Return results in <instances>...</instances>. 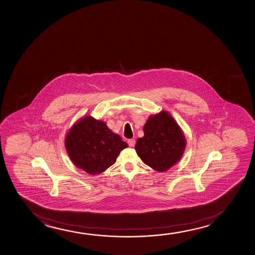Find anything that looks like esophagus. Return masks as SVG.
<instances>
[{
	"label": "esophagus",
	"mask_w": 255,
	"mask_h": 255,
	"mask_svg": "<svg viewBox=\"0 0 255 255\" xmlns=\"http://www.w3.org/2000/svg\"><path fill=\"white\" fill-rule=\"evenodd\" d=\"M135 143H136V141L135 139H129L128 140V144H129V146L133 147L135 145Z\"/></svg>",
	"instance_id": "34e87169"
}]
</instances>
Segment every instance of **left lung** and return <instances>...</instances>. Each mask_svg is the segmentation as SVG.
<instances>
[{
	"mask_svg": "<svg viewBox=\"0 0 255 255\" xmlns=\"http://www.w3.org/2000/svg\"><path fill=\"white\" fill-rule=\"evenodd\" d=\"M144 136L136 140L135 150L144 164L157 171L169 170L184 153L185 137L168 112L150 116L143 126Z\"/></svg>",
	"mask_w": 255,
	"mask_h": 255,
	"instance_id": "left-lung-1",
	"label": "left lung"
}]
</instances>
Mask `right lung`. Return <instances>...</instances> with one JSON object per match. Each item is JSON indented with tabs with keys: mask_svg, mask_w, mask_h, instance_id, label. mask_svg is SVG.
Returning a JSON list of instances; mask_svg holds the SVG:
<instances>
[{
	"mask_svg": "<svg viewBox=\"0 0 255 255\" xmlns=\"http://www.w3.org/2000/svg\"><path fill=\"white\" fill-rule=\"evenodd\" d=\"M128 147L121 136L105 122L86 116L67 133L65 148L77 167L91 175L99 174L115 163L121 150Z\"/></svg>",
	"mask_w": 255,
	"mask_h": 255,
	"instance_id": "obj_1",
	"label": "right lung"
}]
</instances>
